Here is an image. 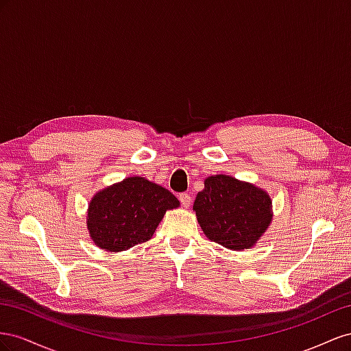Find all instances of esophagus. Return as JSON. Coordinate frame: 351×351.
Instances as JSON below:
<instances>
[{
  "label": "esophagus",
  "mask_w": 351,
  "mask_h": 351,
  "mask_svg": "<svg viewBox=\"0 0 351 351\" xmlns=\"http://www.w3.org/2000/svg\"><path fill=\"white\" fill-rule=\"evenodd\" d=\"M179 202H181V203H182V206L186 208V207L191 206V195L186 194V193H184V194H179Z\"/></svg>",
  "instance_id": "esophagus-1"
}]
</instances>
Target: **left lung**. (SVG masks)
I'll use <instances>...</instances> for the list:
<instances>
[{
    "mask_svg": "<svg viewBox=\"0 0 351 351\" xmlns=\"http://www.w3.org/2000/svg\"><path fill=\"white\" fill-rule=\"evenodd\" d=\"M193 210L208 239L237 252L254 247L274 217L263 188L229 175L206 178Z\"/></svg>",
    "mask_w": 351,
    "mask_h": 351,
    "instance_id": "8db88e82",
    "label": "left lung"
}]
</instances>
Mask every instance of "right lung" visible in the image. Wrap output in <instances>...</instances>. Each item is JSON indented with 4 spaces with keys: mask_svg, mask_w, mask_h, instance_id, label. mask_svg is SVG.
Listing matches in <instances>:
<instances>
[{
    "mask_svg": "<svg viewBox=\"0 0 351 351\" xmlns=\"http://www.w3.org/2000/svg\"><path fill=\"white\" fill-rule=\"evenodd\" d=\"M179 206V199L162 185L143 176H128L94 194L86 228L97 247L120 253L148 241L167 210Z\"/></svg>",
    "mask_w": 351,
    "mask_h": 351,
    "instance_id": "1",
    "label": "right lung"
}]
</instances>
